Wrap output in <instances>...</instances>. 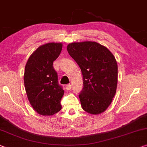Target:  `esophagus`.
I'll return each mask as SVG.
<instances>
[{
    "label": "esophagus",
    "mask_w": 147,
    "mask_h": 147,
    "mask_svg": "<svg viewBox=\"0 0 147 147\" xmlns=\"http://www.w3.org/2000/svg\"><path fill=\"white\" fill-rule=\"evenodd\" d=\"M66 90H70L71 89V85L70 84L67 85L66 86Z\"/></svg>",
    "instance_id": "34e87169"
}]
</instances>
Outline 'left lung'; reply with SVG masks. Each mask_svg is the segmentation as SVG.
<instances>
[{
	"label": "left lung",
	"instance_id": "8db88e82",
	"mask_svg": "<svg viewBox=\"0 0 147 147\" xmlns=\"http://www.w3.org/2000/svg\"><path fill=\"white\" fill-rule=\"evenodd\" d=\"M67 50L83 75V87L79 94L83 109L91 114L105 111L118 83V65L114 55L107 47L91 41L70 43Z\"/></svg>",
	"mask_w": 147,
	"mask_h": 147
}]
</instances>
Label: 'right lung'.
I'll return each instance as SVG.
<instances>
[{"label": "right lung", "instance_id": "add662e5", "mask_svg": "<svg viewBox=\"0 0 147 147\" xmlns=\"http://www.w3.org/2000/svg\"><path fill=\"white\" fill-rule=\"evenodd\" d=\"M62 49V43L42 45L30 56L25 67V89L29 102L43 116L53 115L62 109L60 102L64 91L53 67Z\"/></svg>", "mask_w": 147, "mask_h": 147}]
</instances>
